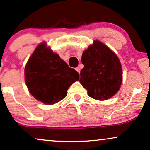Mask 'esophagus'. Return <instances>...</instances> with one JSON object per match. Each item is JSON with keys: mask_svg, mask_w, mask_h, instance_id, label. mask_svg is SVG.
I'll return each instance as SVG.
<instances>
[{"mask_svg": "<svg viewBox=\"0 0 150 150\" xmlns=\"http://www.w3.org/2000/svg\"><path fill=\"white\" fill-rule=\"evenodd\" d=\"M75 70H77V73H80V68H79V67H77V68H75Z\"/></svg>", "mask_w": 150, "mask_h": 150, "instance_id": "1", "label": "esophagus"}]
</instances>
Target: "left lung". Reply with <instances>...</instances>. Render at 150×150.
Segmentation results:
<instances>
[{
  "mask_svg": "<svg viewBox=\"0 0 150 150\" xmlns=\"http://www.w3.org/2000/svg\"><path fill=\"white\" fill-rule=\"evenodd\" d=\"M84 68L80 82L90 97L106 100L113 97L122 83V68L114 53L104 44L95 41L82 56Z\"/></svg>",
  "mask_w": 150,
  "mask_h": 150,
  "instance_id": "8db88e82",
  "label": "left lung"
}]
</instances>
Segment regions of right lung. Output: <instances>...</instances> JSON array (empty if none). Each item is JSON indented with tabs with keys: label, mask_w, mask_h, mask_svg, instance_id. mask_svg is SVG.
I'll return each instance as SVG.
<instances>
[{
	"label": "right lung",
	"mask_w": 150,
	"mask_h": 150,
	"mask_svg": "<svg viewBox=\"0 0 150 150\" xmlns=\"http://www.w3.org/2000/svg\"><path fill=\"white\" fill-rule=\"evenodd\" d=\"M25 75L31 94L46 104L62 100L70 86L80 78L76 70L46 48L44 43L39 44L32 53L25 66Z\"/></svg>",
	"instance_id": "1"
}]
</instances>
